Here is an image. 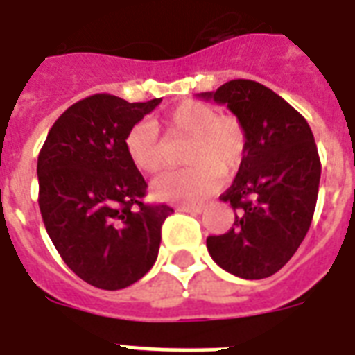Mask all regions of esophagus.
<instances>
[{
	"instance_id": "34e87169",
	"label": "esophagus",
	"mask_w": 355,
	"mask_h": 355,
	"mask_svg": "<svg viewBox=\"0 0 355 355\" xmlns=\"http://www.w3.org/2000/svg\"><path fill=\"white\" fill-rule=\"evenodd\" d=\"M178 211L193 213V215H200V213H204V207H202V206H180V207H178Z\"/></svg>"
}]
</instances>
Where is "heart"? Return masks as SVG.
Here are the masks:
<instances>
[{"instance_id": "obj_1", "label": "heart", "mask_w": 355, "mask_h": 355, "mask_svg": "<svg viewBox=\"0 0 355 355\" xmlns=\"http://www.w3.org/2000/svg\"><path fill=\"white\" fill-rule=\"evenodd\" d=\"M166 137H189L183 170L164 172L153 181V194L164 202L198 204L218 187L220 174L236 172L247 151V130L236 116L218 112L200 101H185L153 123L140 121L127 132L125 151L130 162L148 174L161 170L166 161L164 144L159 130Z\"/></svg>"}]
</instances>
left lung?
Masks as SVG:
<instances>
[{
    "label": "left lung",
    "mask_w": 355,
    "mask_h": 355,
    "mask_svg": "<svg viewBox=\"0 0 355 355\" xmlns=\"http://www.w3.org/2000/svg\"><path fill=\"white\" fill-rule=\"evenodd\" d=\"M200 97L228 106L247 130L238 175L220 194L236 220L226 234L207 238V250L232 275L271 277L294 257L313 220L322 172L313 130L300 112L254 80H230Z\"/></svg>",
    "instance_id": "8db88e82"
}]
</instances>
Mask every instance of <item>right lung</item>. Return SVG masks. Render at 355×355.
<instances>
[{
  "label": "right lung",
  "mask_w": 355,
  "mask_h": 355,
  "mask_svg": "<svg viewBox=\"0 0 355 355\" xmlns=\"http://www.w3.org/2000/svg\"><path fill=\"white\" fill-rule=\"evenodd\" d=\"M161 98L127 103L97 93L69 106L37 161L42 223L63 262L92 286L121 290L155 263L161 226L174 213L144 204L148 183L125 137Z\"/></svg>",
  "instance_id": "1"
}]
</instances>
